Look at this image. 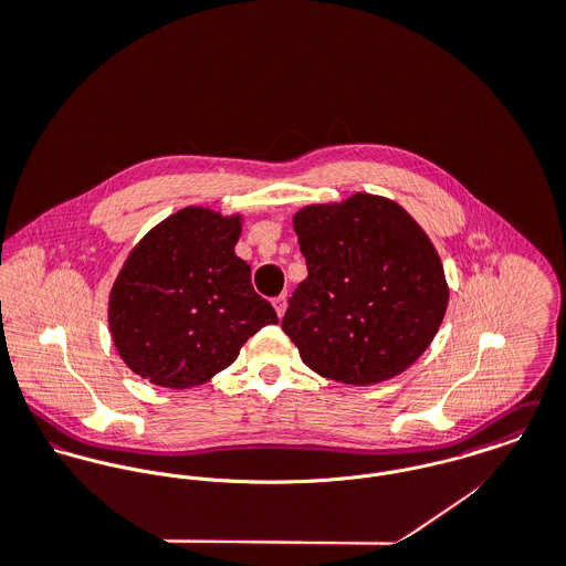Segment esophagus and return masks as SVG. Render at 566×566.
I'll use <instances>...</instances> for the list:
<instances>
[{"label": "esophagus", "mask_w": 566, "mask_h": 566, "mask_svg": "<svg viewBox=\"0 0 566 566\" xmlns=\"http://www.w3.org/2000/svg\"><path fill=\"white\" fill-rule=\"evenodd\" d=\"M272 305H274V310H276L279 318H283V316H285V310H287V294H281V296H276V298L272 301Z\"/></svg>", "instance_id": "esophagus-1"}]
</instances>
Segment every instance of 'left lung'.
Wrapping results in <instances>:
<instances>
[{
  "instance_id": "obj_1",
  "label": "left lung",
  "mask_w": 566,
  "mask_h": 566,
  "mask_svg": "<svg viewBox=\"0 0 566 566\" xmlns=\"http://www.w3.org/2000/svg\"><path fill=\"white\" fill-rule=\"evenodd\" d=\"M307 279L283 331L303 361L348 386L388 381L436 337L449 303L440 256L395 200L353 193L294 216Z\"/></svg>"
}]
</instances>
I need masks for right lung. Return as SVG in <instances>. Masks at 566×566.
Here are the masks:
<instances>
[{"label": "right lung", "mask_w": 566, "mask_h": 566, "mask_svg": "<svg viewBox=\"0 0 566 566\" xmlns=\"http://www.w3.org/2000/svg\"><path fill=\"white\" fill-rule=\"evenodd\" d=\"M240 233L242 216L185 207L130 250L108 296V326L135 375L171 390L202 386L261 326L279 323L235 254Z\"/></svg>", "instance_id": "obj_1"}]
</instances>
